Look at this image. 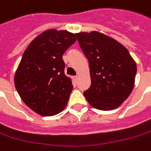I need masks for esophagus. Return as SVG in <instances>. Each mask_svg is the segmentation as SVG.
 Wrapping results in <instances>:
<instances>
[{
	"label": "esophagus",
	"mask_w": 151,
	"mask_h": 151,
	"mask_svg": "<svg viewBox=\"0 0 151 151\" xmlns=\"http://www.w3.org/2000/svg\"><path fill=\"white\" fill-rule=\"evenodd\" d=\"M73 80H74V81L76 83V82H77V81H78V76H74V77H73Z\"/></svg>",
	"instance_id": "34e87169"
}]
</instances>
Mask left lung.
I'll list each match as a JSON object with an SVG mask.
<instances>
[{"label": "left lung", "instance_id": "8db88e82", "mask_svg": "<svg viewBox=\"0 0 151 151\" xmlns=\"http://www.w3.org/2000/svg\"><path fill=\"white\" fill-rule=\"evenodd\" d=\"M88 60L91 86L83 94L96 109L117 108L132 93L136 63L121 43L99 32L76 34Z\"/></svg>", "mask_w": 151, "mask_h": 151}]
</instances>
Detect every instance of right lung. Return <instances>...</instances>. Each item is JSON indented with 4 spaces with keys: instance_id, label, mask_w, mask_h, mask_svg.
<instances>
[{
    "instance_id": "1",
    "label": "right lung",
    "mask_w": 151,
    "mask_h": 151,
    "mask_svg": "<svg viewBox=\"0 0 151 151\" xmlns=\"http://www.w3.org/2000/svg\"><path fill=\"white\" fill-rule=\"evenodd\" d=\"M76 41L66 30L39 35L24 51L14 76L15 87L29 108L42 116H54L66 106L73 90L64 74L63 54Z\"/></svg>"
}]
</instances>
